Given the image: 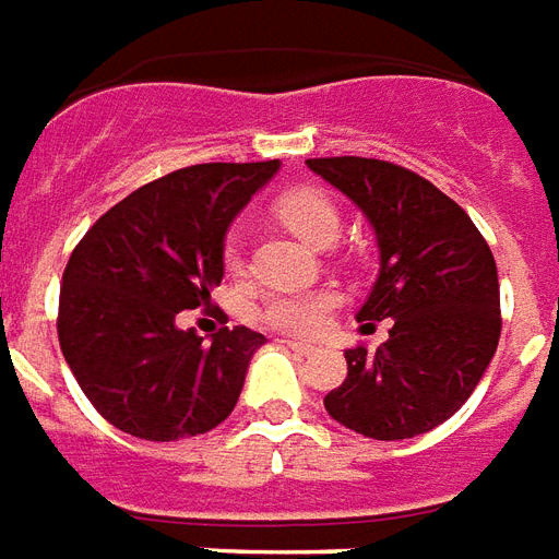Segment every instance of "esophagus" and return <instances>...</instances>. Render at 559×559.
Instances as JSON below:
<instances>
[{
	"label": "esophagus",
	"instance_id": "1",
	"mask_svg": "<svg viewBox=\"0 0 559 559\" xmlns=\"http://www.w3.org/2000/svg\"><path fill=\"white\" fill-rule=\"evenodd\" d=\"M284 343H287L296 355H313V352H317V346H310V343H298V340H284Z\"/></svg>",
	"mask_w": 559,
	"mask_h": 559
}]
</instances>
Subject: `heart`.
<instances>
[{
  "label": "heart",
  "mask_w": 559,
  "mask_h": 559,
  "mask_svg": "<svg viewBox=\"0 0 559 559\" xmlns=\"http://www.w3.org/2000/svg\"><path fill=\"white\" fill-rule=\"evenodd\" d=\"M278 213L301 240H308L310 246H319V249L331 246L343 228V219H340L334 202L322 193H313V190L287 193L278 202ZM223 261L228 270L242 266L240 231L228 234ZM336 305H340L336 289H275L270 296H263L261 319L284 334H317Z\"/></svg>",
  "instance_id": "obj_1"
}]
</instances>
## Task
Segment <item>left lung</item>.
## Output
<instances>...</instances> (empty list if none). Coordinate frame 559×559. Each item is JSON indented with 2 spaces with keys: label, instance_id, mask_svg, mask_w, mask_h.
<instances>
[{
  "label": "left lung",
  "instance_id": "8db88e82",
  "mask_svg": "<svg viewBox=\"0 0 559 559\" xmlns=\"http://www.w3.org/2000/svg\"><path fill=\"white\" fill-rule=\"evenodd\" d=\"M308 166L374 231L381 266L357 322H393L374 352L346 348L348 374L325 395L328 416L372 440L428 433L466 404L496 355L492 251L457 202L404 166L374 157H313Z\"/></svg>",
  "mask_w": 559,
  "mask_h": 559
}]
</instances>
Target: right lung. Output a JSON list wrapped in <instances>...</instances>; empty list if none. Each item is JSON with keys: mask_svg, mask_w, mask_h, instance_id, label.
Segmentation results:
<instances>
[{"mask_svg": "<svg viewBox=\"0 0 559 559\" xmlns=\"http://www.w3.org/2000/svg\"><path fill=\"white\" fill-rule=\"evenodd\" d=\"M281 160L195 164L140 187L96 219L63 270L58 340L91 404L152 442L207 433L240 399L266 336L237 325L181 331L178 313L211 305L225 234Z\"/></svg>", "mask_w": 559, "mask_h": 559, "instance_id": "add662e5", "label": "right lung"}]
</instances>
